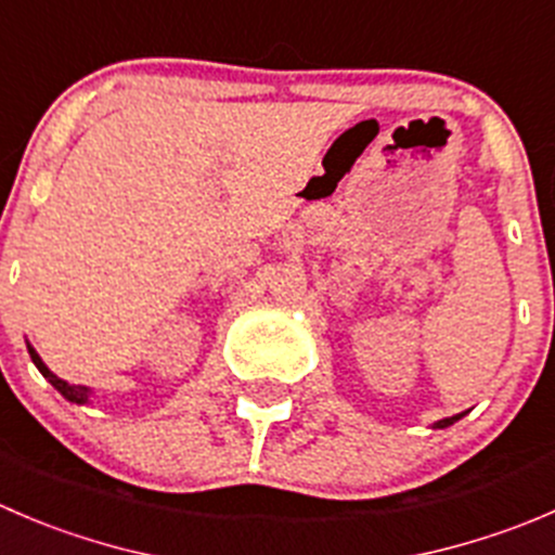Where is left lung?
<instances>
[{
    "instance_id": "obj_1",
    "label": "left lung",
    "mask_w": 555,
    "mask_h": 555,
    "mask_svg": "<svg viewBox=\"0 0 555 555\" xmlns=\"http://www.w3.org/2000/svg\"><path fill=\"white\" fill-rule=\"evenodd\" d=\"M459 417H461V414H455V417H444V421H439V423H437V428H448V426H453V423L459 421Z\"/></svg>"
}]
</instances>
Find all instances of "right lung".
Returning a JSON list of instances; mask_svg holds the SVG:
<instances>
[{"label":"right lung","instance_id":"1","mask_svg":"<svg viewBox=\"0 0 555 555\" xmlns=\"http://www.w3.org/2000/svg\"><path fill=\"white\" fill-rule=\"evenodd\" d=\"M29 354H31V360H35L37 369H40V374L46 376V379L51 382V385L56 387V390L62 392V396L67 398V401H75V403H86V401H89V387H83V385H69V382L59 379V376L53 374V371H48V365L42 363L40 354L35 352V347H29Z\"/></svg>","mask_w":555,"mask_h":555}]
</instances>
